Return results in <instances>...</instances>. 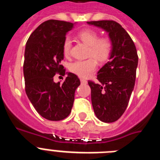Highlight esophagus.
<instances>
[{
    "instance_id": "34e87169",
    "label": "esophagus",
    "mask_w": 160,
    "mask_h": 160,
    "mask_svg": "<svg viewBox=\"0 0 160 160\" xmlns=\"http://www.w3.org/2000/svg\"><path fill=\"white\" fill-rule=\"evenodd\" d=\"M80 81H81V82H82V83H83V84H86V83L87 82V80H85V79H81V80H80Z\"/></svg>"
}]
</instances>
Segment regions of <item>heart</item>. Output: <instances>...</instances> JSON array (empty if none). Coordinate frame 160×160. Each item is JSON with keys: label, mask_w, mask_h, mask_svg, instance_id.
Instances as JSON below:
<instances>
[{"label": "heart", "mask_w": 160, "mask_h": 160, "mask_svg": "<svg viewBox=\"0 0 160 160\" xmlns=\"http://www.w3.org/2000/svg\"><path fill=\"white\" fill-rule=\"evenodd\" d=\"M78 37L89 46L88 56H93L99 62H104L110 58L112 52V43L109 38H98V34L92 29H84L78 32ZM71 39L66 38L63 42V54L68 57L70 53ZM97 62L93 58L83 61H76L70 66V70L80 78H87L95 70Z\"/></svg>", "instance_id": "1"}]
</instances>
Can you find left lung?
Masks as SVG:
<instances>
[{
	"mask_svg": "<svg viewBox=\"0 0 160 160\" xmlns=\"http://www.w3.org/2000/svg\"><path fill=\"white\" fill-rule=\"evenodd\" d=\"M103 29L112 43V52L98 70L97 82L88 81L94 114L100 121L113 122L122 116L135 87L138 55L127 31L114 21L88 22Z\"/></svg>",
	"mask_w": 160,
	"mask_h": 160,
	"instance_id": "obj_1",
	"label": "left lung"
}]
</instances>
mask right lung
<instances>
[{"label": "right lung", "instance_id": "right-lung-1", "mask_svg": "<svg viewBox=\"0 0 160 160\" xmlns=\"http://www.w3.org/2000/svg\"><path fill=\"white\" fill-rule=\"evenodd\" d=\"M76 23L49 20L31 33L25 49L23 72L25 92L41 116L59 121L70 114L74 93L80 85L77 75L65 71L63 42ZM56 72L67 74L64 82L56 83Z\"/></svg>", "mask_w": 160, "mask_h": 160}]
</instances>
